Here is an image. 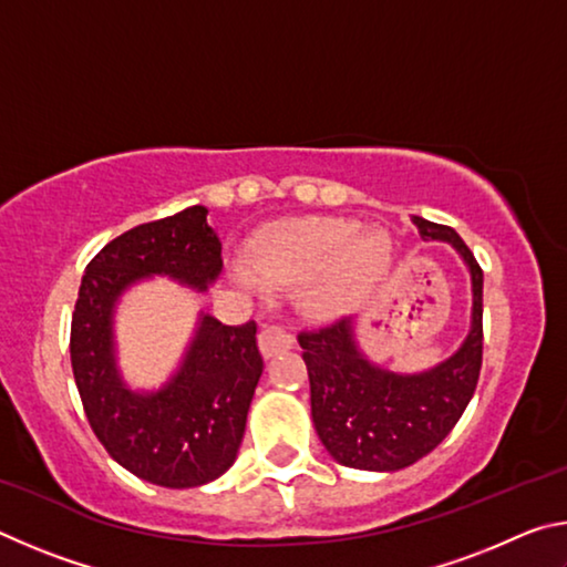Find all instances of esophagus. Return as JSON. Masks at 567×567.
<instances>
[{
	"label": "esophagus",
	"instance_id": "obj_1",
	"mask_svg": "<svg viewBox=\"0 0 567 567\" xmlns=\"http://www.w3.org/2000/svg\"><path fill=\"white\" fill-rule=\"evenodd\" d=\"M292 348V334L287 332L282 324H267L260 332V350L265 358H275L277 352H285Z\"/></svg>",
	"mask_w": 567,
	"mask_h": 567
}]
</instances>
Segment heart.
Returning a JSON list of instances; mask_svg holds the SVG:
<instances>
[{"label": "heart", "mask_w": 567, "mask_h": 567, "mask_svg": "<svg viewBox=\"0 0 567 567\" xmlns=\"http://www.w3.org/2000/svg\"><path fill=\"white\" fill-rule=\"evenodd\" d=\"M390 237L348 219H300L267 233L255 247V267L267 282H315L307 305L332 315L350 307L388 270Z\"/></svg>", "instance_id": "heart-1"}]
</instances>
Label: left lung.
Listing matches in <instances>:
<instances>
[{
  "mask_svg": "<svg viewBox=\"0 0 567 567\" xmlns=\"http://www.w3.org/2000/svg\"><path fill=\"white\" fill-rule=\"evenodd\" d=\"M422 237L463 255L473 277V322L460 350L433 370L398 375L354 344L352 318L297 334L310 375L315 430L340 465L400 470L443 443L473 398L483 364V270L453 227L412 217Z\"/></svg>",
  "mask_w": 567,
  "mask_h": 567,
  "instance_id": "1",
  "label": "left lung"
}]
</instances>
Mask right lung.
<instances>
[{"label":"right lung","instance_id":"obj_1","mask_svg":"<svg viewBox=\"0 0 567 567\" xmlns=\"http://www.w3.org/2000/svg\"><path fill=\"white\" fill-rule=\"evenodd\" d=\"M219 252L203 205L132 227L92 257L72 312V372L94 435L132 475L162 487L205 485L235 463L262 375L257 324L203 315L167 385L132 392L114 364V302L150 275L207 290L223 270Z\"/></svg>","mask_w":567,"mask_h":567}]
</instances>
